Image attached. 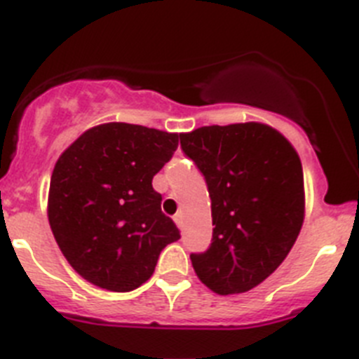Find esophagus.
Returning <instances> with one entry per match:
<instances>
[{
  "label": "esophagus",
  "instance_id": "34e87169",
  "mask_svg": "<svg viewBox=\"0 0 359 359\" xmlns=\"http://www.w3.org/2000/svg\"><path fill=\"white\" fill-rule=\"evenodd\" d=\"M173 220H175V224H177V227H179V229H182L184 227V218H182V215H175V218H173Z\"/></svg>",
  "mask_w": 359,
  "mask_h": 359
}]
</instances>
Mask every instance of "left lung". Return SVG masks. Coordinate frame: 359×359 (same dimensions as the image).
<instances>
[{"label":"left lung","mask_w":359,"mask_h":359,"mask_svg":"<svg viewBox=\"0 0 359 359\" xmlns=\"http://www.w3.org/2000/svg\"><path fill=\"white\" fill-rule=\"evenodd\" d=\"M182 151L204 175L213 238L193 269L217 294L257 287L285 260L304 224V170L296 149L262 123L180 133Z\"/></svg>","instance_id":"left-lung-1"}]
</instances>
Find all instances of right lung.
<instances>
[{
  "instance_id": "add662e5",
  "label": "right lung",
  "mask_w": 359,
  "mask_h": 359,
  "mask_svg": "<svg viewBox=\"0 0 359 359\" xmlns=\"http://www.w3.org/2000/svg\"><path fill=\"white\" fill-rule=\"evenodd\" d=\"M177 146L179 133L106 123L86 130L57 158L50 229L68 264L90 283L133 291L154 274L162 249L180 238L151 186Z\"/></svg>"
}]
</instances>
